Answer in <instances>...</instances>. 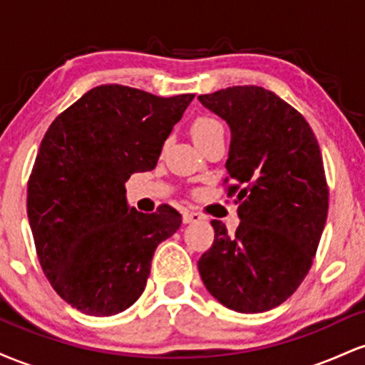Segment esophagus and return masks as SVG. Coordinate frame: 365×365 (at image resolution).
Wrapping results in <instances>:
<instances>
[{
    "label": "esophagus",
    "mask_w": 365,
    "mask_h": 365,
    "mask_svg": "<svg viewBox=\"0 0 365 365\" xmlns=\"http://www.w3.org/2000/svg\"><path fill=\"white\" fill-rule=\"evenodd\" d=\"M202 220V215L200 212H194V211H185L183 212V223H199Z\"/></svg>",
    "instance_id": "obj_1"
}]
</instances>
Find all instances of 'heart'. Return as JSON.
Returning <instances> with one entry per match:
<instances>
[{
    "mask_svg": "<svg viewBox=\"0 0 365 365\" xmlns=\"http://www.w3.org/2000/svg\"><path fill=\"white\" fill-rule=\"evenodd\" d=\"M216 132H223V125L216 118H212V116H199L192 123V137H194V142L206 139V137L212 135Z\"/></svg>",
    "mask_w": 365,
    "mask_h": 365,
    "instance_id": "obj_1",
    "label": "heart"
}]
</instances>
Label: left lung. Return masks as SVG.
<instances>
[{"mask_svg": "<svg viewBox=\"0 0 365 365\" xmlns=\"http://www.w3.org/2000/svg\"><path fill=\"white\" fill-rule=\"evenodd\" d=\"M199 101L232 132L225 166L240 217L235 235L211 221L215 242L197 262L200 278L232 311H271L307 276L328 217L319 144L304 116L264 87H228Z\"/></svg>", "mask_w": 365, "mask_h": 365, "instance_id": "1", "label": "left lung"}]
</instances>
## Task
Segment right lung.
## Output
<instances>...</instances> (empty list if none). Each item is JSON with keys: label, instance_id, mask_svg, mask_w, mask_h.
Returning a JSON list of instances; mask_svg holds the SVG:
<instances>
[{"label": "right lung", "instance_id": "add662e5", "mask_svg": "<svg viewBox=\"0 0 365 365\" xmlns=\"http://www.w3.org/2000/svg\"><path fill=\"white\" fill-rule=\"evenodd\" d=\"M192 99L99 86L46 132L27 185L29 223L46 278L77 311L106 317L128 309L156 247L182 225L166 204L153 215L128 207L125 182L156 166Z\"/></svg>", "mask_w": 365, "mask_h": 365}]
</instances>
